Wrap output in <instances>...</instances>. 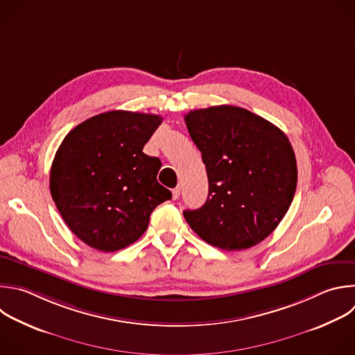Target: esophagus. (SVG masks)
<instances>
[{
  "label": "esophagus",
  "instance_id": "34e87169",
  "mask_svg": "<svg viewBox=\"0 0 355 355\" xmlns=\"http://www.w3.org/2000/svg\"><path fill=\"white\" fill-rule=\"evenodd\" d=\"M180 195H181V187L178 185V187H175V188L173 189V199H178Z\"/></svg>",
  "mask_w": 355,
  "mask_h": 355
}]
</instances>
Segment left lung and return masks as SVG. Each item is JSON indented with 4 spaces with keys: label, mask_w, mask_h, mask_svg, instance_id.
Returning <instances> with one entry per match:
<instances>
[{
    "label": "left lung",
    "mask_w": 355,
    "mask_h": 355,
    "mask_svg": "<svg viewBox=\"0 0 355 355\" xmlns=\"http://www.w3.org/2000/svg\"><path fill=\"white\" fill-rule=\"evenodd\" d=\"M188 132L206 166L205 205L184 210L207 244L243 251L263 241L287 213L297 188V162L286 134L265 118L235 105L185 115Z\"/></svg>",
    "instance_id": "left-lung-1"
}]
</instances>
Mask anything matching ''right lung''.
Returning a JSON list of instances; mask_svg holds the SVG:
<instances>
[{"label":"right lung","instance_id":"right-lung-1","mask_svg":"<svg viewBox=\"0 0 355 355\" xmlns=\"http://www.w3.org/2000/svg\"><path fill=\"white\" fill-rule=\"evenodd\" d=\"M162 121L155 114L107 111L76 125L60 145L50 192L69 230L89 247L114 252L131 245L156 206L171 199L157 182L160 160L142 152Z\"/></svg>","mask_w":355,"mask_h":355}]
</instances>
